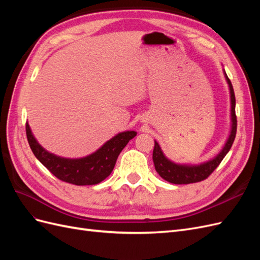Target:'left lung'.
I'll list each match as a JSON object with an SVG mask.
<instances>
[{"label": "left lung", "instance_id": "obj_1", "mask_svg": "<svg viewBox=\"0 0 260 260\" xmlns=\"http://www.w3.org/2000/svg\"><path fill=\"white\" fill-rule=\"evenodd\" d=\"M225 79L229 84L230 90V99H231V132L226 142L216 157L214 158L203 162L201 165H180L169 160L166 156L164 155L159 144L155 141V146L153 151V160L155 165V169L158 172V175L164 179L174 184H188L200 182L207 179L211 172L214 171L219 164L222 161L224 156L230 151V148L234 142L235 135H237V115H235V95L233 91V86L224 73Z\"/></svg>", "mask_w": 260, "mask_h": 260}]
</instances>
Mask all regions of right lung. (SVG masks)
<instances>
[{
	"instance_id": "1",
	"label": "right lung",
	"mask_w": 260,
	"mask_h": 260,
	"mask_svg": "<svg viewBox=\"0 0 260 260\" xmlns=\"http://www.w3.org/2000/svg\"><path fill=\"white\" fill-rule=\"evenodd\" d=\"M26 135L35 156L57 179L75 185H93L102 182L112 174L118 156L129 141L137 136V132L118 133L96 152L76 159L64 158L45 151L35 139L28 122H26Z\"/></svg>"
}]
</instances>
